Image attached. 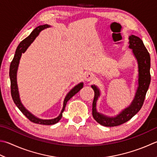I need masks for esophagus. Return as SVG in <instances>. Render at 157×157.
<instances>
[{
	"label": "esophagus",
	"instance_id": "obj_1",
	"mask_svg": "<svg viewBox=\"0 0 157 157\" xmlns=\"http://www.w3.org/2000/svg\"><path fill=\"white\" fill-rule=\"evenodd\" d=\"M93 78H94V75H92V74L88 72L86 74V75H85V80L87 81H90L93 79Z\"/></svg>",
	"mask_w": 157,
	"mask_h": 157
}]
</instances>
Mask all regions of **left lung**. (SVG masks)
<instances>
[{
  "mask_svg": "<svg viewBox=\"0 0 157 157\" xmlns=\"http://www.w3.org/2000/svg\"><path fill=\"white\" fill-rule=\"evenodd\" d=\"M129 48L132 49V53L138 63V87L135 98L131 104L124 109L117 116L108 117L98 113L96 109V102L100 96V90L96 85H91L94 91V98L92 104V115L98 123L104 126H116L128 122L138 113L142 107L145 97L150 83V56L145 47L143 41L140 37L132 35L129 36Z\"/></svg>",
  "mask_w": 157,
  "mask_h": 157,
  "instance_id": "left-lung-1",
  "label": "left lung"
}]
</instances>
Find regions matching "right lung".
Masks as SVG:
<instances>
[{"label": "right lung", "mask_w": 157, "mask_h": 157, "mask_svg": "<svg viewBox=\"0 0 157 157\" xmlns=\"http://www.w3.org/2000/svg\"><path fill=\"white\" fill-rule=\"evenodd\" d=\"M50 25H40L37 27L35 28L33 31L31 32V33L29 35V36L25 38V40H22L21 42L20 43L18 46L17 47V49L15 52L14 57L12 61L11 62L10 67V77L11 81V94L12 99L16 105L17 106L20 111L25 115V116L28 118V119L31 121V122L36 124H43V125H52L55 124L57 123L59 121L61 120L62 117V113L65 110V107L67 104V102L72 98L75 95L76 93H78V91L81 90L83 87V82H81V83L78 84L77 85L72 89L69 93L67 94L66 98H65L64 101H63V109L61 111V113L57 117L55 118V119L52 120H42L40 119L37 117H35V115H33L31 113H30L27 109H26L24 105L22 104L21 101H20V96H19V91L18 88H17V67H18L20 57L22 56V53H24L26 49L28 48V47L31 45V44L33 42L34 40L36 38L41 31L44 30L46 28L50 27Z\"/></svg>", "instance_id": "right-lung-1"}]
</instances>
